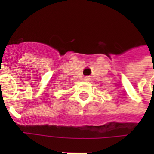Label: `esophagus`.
I'll return each mask as SVG.
<instances>
[{"mask_svg":"<svg viewBox=\"0 0 154 154\" xmlns=\"http://www.w3.org/2000/svg\"><path fill=\"white\" fill-rule=\"evenodd\" d=\"M84 81H87V82H89V81H91V77H84Z\"/></svg>","mask_w":154,"mask_h":154,"instance_id":"1","label":"esophagus"}]
</instances>
